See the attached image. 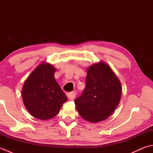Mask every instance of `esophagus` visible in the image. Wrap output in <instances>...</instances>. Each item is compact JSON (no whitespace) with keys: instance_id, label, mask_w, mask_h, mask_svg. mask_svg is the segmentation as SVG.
I'll return each instance as SVG.
<instances>
[{"instance_id":"1","label":"esophagus","mask_w":153,"mask_h":153,"mask_svg":"<svg viewBox=\"0 0 153 153\" xmlns=\"http://www.w3.org/2000/svg\"><path fill=\"white\" fill-rule=\"evenodd\" d=\"M76 91H71V92H70V93H67V97L70 99L72 100V99H74L75 98V97H76Z\"/></svg>"}]
</instances>
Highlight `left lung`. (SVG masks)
I'll list each match as a JSON object with an SVG mask.
<instances>
[{"instance_id":"8db88e82","label":"left lung","mask_w":153,"mask_h":153,"mask_svg":"<svg viewBox=\"0 0 153 153\" xmlns=\"http://www.w3.org/2000/svg\"><path fill=\"white\" fill-rule=\"evenodd\" d=\"M86 86L82 95L75 100L77 112L91 123L107 119L119 105L122 85L108 64L100 61L87 68Z\"/></svg>"}]
</instances>
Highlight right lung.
I'll return each mask as SVG.
<instances>
[{
    "label": "right lung",
    "instance_id": "right-lung-1",
    "mask_svg": "<svg viewBox=\"0 0 153 153\" xmlns=\"http://www.w3.org/2000/svg\"><path fill=\"white\" fill-rule=\"evenodd\" d=\"M55 71L53 65L44 61L35 68L23 85V102L35 118L47 120L54 118L68 100L55 80Z\"/></svg>",
    "mask_w": 153,
    "mask_h": 153
}]
</instances>
